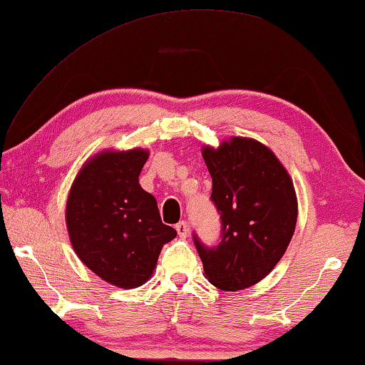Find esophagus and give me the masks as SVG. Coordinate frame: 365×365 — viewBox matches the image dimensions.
<instances>
[{
    "label": "esophagus",
    "instance_id": "1",
    "mask_svg": "<svg viewBox=\"0 0 365 365\" xmlns=\"http://www.w3.org/2000/svg\"><path fill=\"white\" fill-rule=\"evenodd\" d=\"M175 229H177V232H178V235L182 237V239H185V237L188 235V224L185 222V221L178 222V224L175 225Z\"/></svg>",
    "mask_w": 365,
    "mask_h": 365
}]
</instances>
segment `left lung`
I'll return each mask as SVG.
<instances>
[{"instance_id": "1", "label": "left lung", "mask_w": 365, "mask_h": 365, "mask_svg": "<svg viewBox=\"0 0 365 365\" xmlns=\"http://www.w3.org/2000/svg\"><path fill=\"white\" fill-rule=\"evenodd\" d=\"M212 178L211 200L222 222L217 247L195 237L205 276L221 291L255 286L287 250L297 222L292 178L268 146L232 136L219 148L203 146Z\"/></svg>"}]
</instances>
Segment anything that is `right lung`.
<instances>
[{
	"instance_id": "add662e5",
	"label": "right lung",
	"mask_w": 365,
	"mask_h": 365,
	"mask_svg": "<svg viewBox=\"0 0 365 365\" xmlns=\"http://www.w3.org/2000/svg\"><path fill=\"white\" fill-rule=\"evenodd\" d=\"M148 158L143 148L103 149L81 167L66 201V229L76 255L121 289L144 284L162 247L177 235L162 224L158 201L140 185Z\"/></svg>"
}]
</instances>
